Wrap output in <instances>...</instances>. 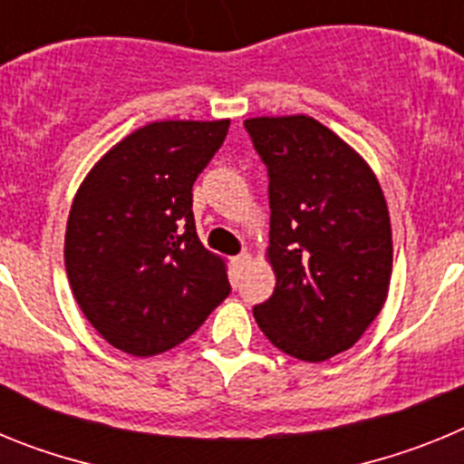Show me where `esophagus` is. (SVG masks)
I'll return each instance as SVG.
<instances>
[{"instance_id": "obj_1", "label": "esophagus", "mask_w": 464, "mask_h": 464, "mask_svg": "<svg viewBox=\"0 0 464 464\" xmlns=\"http://www.w3.org/2000/svg\"><path fill=\"white\" fill-rule=\"evenodd\" d=\"M251 262H253V256L251 253H239V256L232 260V265H235L237 272H244V269L251 267Z\"/></svg>"}]
</instances>
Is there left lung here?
<instances>
[{
  "mask_svg": "<svg viewBox=\"0 0 464 464\" xmlns=\"http://www.w3.org/2000/svg\"><path fill=\"white\" fill-rule=\"evenodd\" d=\"M269 171L267 262L276 288L253 309L283 353L325 362L383 309L392 274L388 204L372 167L315 118L244 121Z\"/></svg>",
  "mask_w": 464,
  "mask_h": 464,
  "instance_id": "left-lung-1",
  "label": "left lung"
}]
</instances>
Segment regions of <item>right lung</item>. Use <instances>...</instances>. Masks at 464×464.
I'll list each match as a JSON object with an SVG mask.
<instances>
[{
    "instance_id": "obj_1",
    "label": "right lung",
    "mask_w": 464,
    "mask_h": 464,
    "mask_svg": "<svg viewBox=\"0 0 464 464\" xmlns=\"http://www.w3.org/2000/svg\"><path fill=\"white\" fill-rule=\"evenodd\" d=\"M225 121H162L111 146L73 195L69 285L90 325L122 353L186 342L229 295L227 265L192 218V183L223 146Z\"/></svg>"
}]
</instances>
